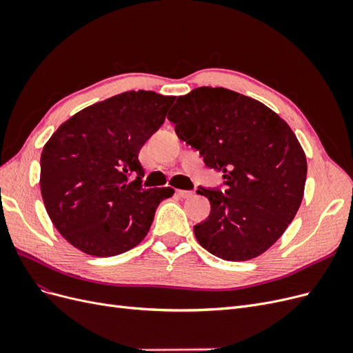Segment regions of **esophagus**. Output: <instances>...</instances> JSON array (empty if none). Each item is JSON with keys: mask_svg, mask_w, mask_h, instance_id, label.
<instances>
[{"mask_svg": "<svg viewBox=\"0 0 353 353\" xmlns=\"http://www.w3.org/2000/svg\"><path fill=\"white\" fill-rule=\"evenodd\" d=\"M177 194L180 196V197H183V199H188V197H190V196H193V192L192 190H177Z\"/></svg>", "mask_w": 353, "mask_h": 353, "instance_id": "1", "label": "esophagus"}]
</instances>
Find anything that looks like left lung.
<instances>
[{"label": "left lung", "mask_w": 353, "mask_h": 353, "mask_svg": "<svg viewBox=\"0 0 353 353\" xmlns=\"http://www.w3.org/2000/svg\"><path fill=\"white\" fill-rule=\"evenodd\" d=\"M181 141L223 173V186L199 188L208 219L193 226L214 256L245 261L267 251L300 208L307 161L296 135L261 102L225 88H197L167 115Z\"/></svg>", "instance_id": "obj_1"}]
</instances>
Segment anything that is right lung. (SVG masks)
Segmentation results:
<instances>
[{"instance_id": "right-lung-1", "label": "right lung", "mask_w": 353, "mask_h": 353, "mask_svg": "<svg viewBox=\"0 0 353 353\" xmlns=\"http://www.w3.org/2000/svg\"><path fill=\"white\" fill-rule=\"evenodd\" d=\"M174 97L130 90L82 110L59 127L40 157L43 202L73 247L112 256L139 245L172 188H143L141 147ZM137 177L131 182L129 176Z\"/></svg>"}]
</instances>
